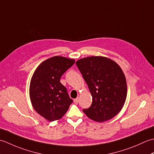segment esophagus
Returning a JSON list of instances; mask_svg holds the SVG:
<instances>
[{"label": "esophagus", "mask_w": 154, "mask_h": 154, "mask_svg": "<svg viewBox=\"0 0 154 154\" xmlns=\"http://www.w3.org/2000/svg\"><path fill=\"white\" fill-rule=\"evenodd\" d=\"M73 101H74V103L75 104H78V103H79V98H77V99H74Z\"/></svg>", "instance_id": "esophagus-1"}]
</instances>
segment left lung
<instances>
[{
  "label": "left lung",
  "mask_w": 154,
  "mask_h": 154,
  "mask_svg": "<svg viewBox=\"0 0 154 154\" xmlns=\"http://www.w3.org/2000/svg\"><path fill=\"white\" fill-rule=\"evenodd\" d=\"M92 95V104L83 112L99 122L117 115L126 101L127 85L122 69L103 56H91L76 61Z\"/></svg>",
  "instance_id": "obj_1"
}]
</instances>
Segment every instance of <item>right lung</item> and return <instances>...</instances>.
<instances>
[{
  "label": "right lung",
  "instance_id": "1",
  "mask_svg": "<svg viewBox=\"0 0 154 154\" xmlns=\"http://www.w3.org/2000/svg\"><path fill=\"white\" fill-rule=\"evenodd\" d=\"M74 63L72 59L52 57L42 62L32 75L30 85L32 106L51 122L61 119L73 103L60 79Z\"/></svg>",
  "mask_w": 154,
  "mask_h": 154
}]
</instances>
